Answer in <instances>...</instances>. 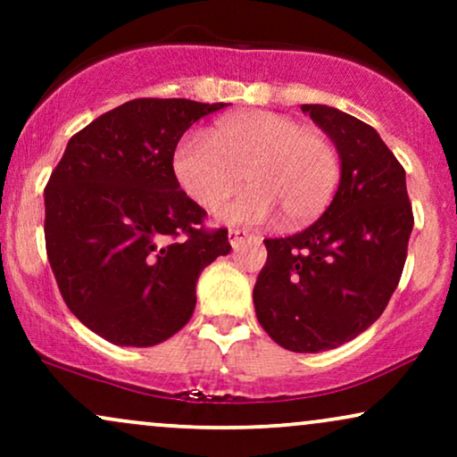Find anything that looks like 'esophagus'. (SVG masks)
Returning <instances> with one entry per match:
<instances>
[{"mask_svg":"<svg viewBox=\"0 0 457 457\" xmlns=\"http://www.w3.org/2000/svg\"><path fill=\"white\" fill-rule=\"evenodd\" d=\"M229 245H232V249H238V246H243L246 240H253L255 236L245 232V229H229Z\"/></svg>","mask_w":457,"mask_h":457,"instance_id":"34e87169","label":"esophagus"}]
</instances>
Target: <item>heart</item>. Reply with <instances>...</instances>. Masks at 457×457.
<instances>
[{
	"instance_id": "heart-1",
	"label": "heart",
	"mask_w": 457,
	"mask_h": 457,
	"mask_svg": "<svg viewBox=\"0 0 457 457\" xmlns=\"http://www.w3.org/2000/svg\"><path fill=\"white\" fill-rule=\"evenodd\" d=\"M174 174L199 206L225 204L219 219L232 225L270 221L279 208L286 225L313 221L328 208L342 180L337 150L322 135L272 112L234 115L211 130H191L178 141Z\"/></svg>"
}]
</instances>
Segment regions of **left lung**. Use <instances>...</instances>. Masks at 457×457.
I'll list each match as a JSON object with an SVG mask.
<instances>
[{"label":"left lung","mask_w":457,"mask_h":457,"mask_svg":"<svg viewBox=\"0 0 457 457\" xmlns=\"http://www.w3.org/2000/svg\"><path fill=\"white\" fill-rule=\"evenodd\" d=\"M337 148L342 180L316 223L266 238L253 287L262 328L292 353L337 348L370 328L397 283L412 232L406 171L378 130L328 104H301Z\"/></svg>","instance_id":"left-lung-1"}]
</instances>
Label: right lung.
Wrapping results in <instances>:
<instances>
[{
  "label": "right lung",
  "instance_id": "obj_1",
  "mask_svg": "<svg viewBox=\"0 0 457 457\" xmlns=\"http://www.w3.org/2000/svg\"><path fill=\"white\" fill-rule=\"evenodd\" d=\"M225 103L135 98L68 141L45 188L49 264L79 322L115 345H156L195 309L202 270L228 255V229L180 191L174 152Z\"/></svg>",
  "mask_w": 457,
  "mask_h": 457
}]
</instances>
